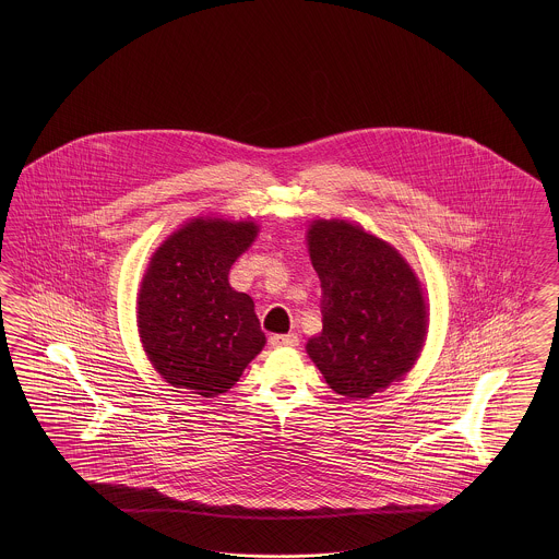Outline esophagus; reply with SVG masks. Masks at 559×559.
I'll list each match as a JSON object with an SVG mask.
<instances>
[{
  "instance_id": "34e87169",
  "label": "esophagus",
  "mask_w": 559,
  "mask_h": 559,
  "mask_svg": "<svg viewBox=\"0 0 559 559\" xmlns=\"http://www.w3.org/2000/svg\"><path fill=\"white\" fill-rule=\"evenodd\" d=\"M269 342H271L274 348H283V346L293 348V346L299 344V336H297V334H272Z\"/></svg>"
}]
</instances>
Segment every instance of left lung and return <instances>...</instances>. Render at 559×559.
<instances>
[{
  "instance_id": "left-lung-1",
  "label": "left lung",
  "mask_w": 559,
  "mask_h": 559,
  "mask_svg": "<svg viewBox=\"0 0 559 559\" xmlns=\"http://www.w3.org/2000/svg\"><path fill=\"white\" fill-rule=\"evenodd\" d=\"M307 241L323 323L307 353L336 393L369 397L406 374L423 348V288L390 243L346 221H316Z\"/></svg>"
}]
</instances>
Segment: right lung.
<instances>
[{"label":"right lung","instance_id":"obj_1","mask_svg":"<svg viewBox=\"0 0 559 559\" xmlns=\"http://www.w3.org/2000/svg\"><path fill=\"white\" fill-rule=\"evenodd\" d=\"M255 234L248 221L197 219L153 254L139 293V334L169 385L217 397L262 350L254 301L227 281Z\"/></svg>","mask_w":559,"mask_h":559}]
</instances>
